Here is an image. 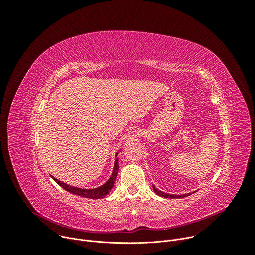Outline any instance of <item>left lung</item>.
Instances as JSON below:
<instances>
[{"mask_svg": "<svg viewBox=\"0 0 255 255\" xmlns=\"http://www.w3.org/2000/svg\"><path fill=\"white\" fill-rule=\"evenodd\" d=\"M152 187H153L154 192H155L158 196L163 197V198H169V199H175V198H178V199H180V198H185V197H188V196L192 195V194H187V195H169V194H166V193H162V192H161V191H159L158 189H155V187H154V186H152Z\"/></svg>", "mask_w": 255, "mask_h": 255, "instance_id": "left-lung-1", "label": "left lung"}]
</instances>
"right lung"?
<instances>
[{
	"label": "right lung",
	"mask_w": 255,
	"mask_h": 255,
	"mask_svg": "<svg viewBox=\"0 0 255 255\" xmlns=\"http://www.w3.org/2000/svg\"><path fill=\"white\" fill-rule=\"evenodd\" d=\"M118 154V153H117ZM118 158H116L115 163H114V169L112 172L111 177L108 179V181L106 184H104L102 187L97 188V189H92V190H86V189H81V188H76V187H71L68 186L62 181L58 180L57 178L53 177L52 178L55 180V183H57L62 189H64L65 191H67L68 193H71L74 195H77L79 197H83V198H88V199H102L104 198L106 195H108V193L110 192L114 186V181L117 177V173H118Z\"/></svg>",
	"instance_id": "add662e5"
}]
</instances>
